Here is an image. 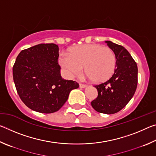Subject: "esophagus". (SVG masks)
<instances>
[{
  "instance_id": "obj_1",
  "label": "esophagus",
  "mask_w": 156,
  "mask_h": 156,
  "mask_svg": "<svg viewBox=\"0 0 156 156\" xmlns=\"http://www.w3.org/2000/svg\"><path fill=\"white\" fill-rule=\"evenodd\" d=\"M79 86H80V88H85V87H87V84H79Z\"/></svg>"
}]
</instances>
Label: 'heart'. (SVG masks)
Segmentation results:
<instances>
[{
	"label": "heart",
	"instance_id": "obj_1",
	"mask_svg": "<svg viewBox=\"0 0 156 156\" xmlns=\"http://www.w3.org/2000/svg\"><path fill=\"white\" fill-rule=\"evenodd\" d=\"M59 64L68 78H73L84 72L94 83H103L112 77L115 72L116 57L112 49L99 44H81L62 54Z\"/></svg>",
	"mask_w": 156,
	"mask_h": 156
}]
</instances>
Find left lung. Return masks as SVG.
<instances>
[{"label":"left lung","mask_w":156,"mask_h":156,"mask_svg":"<svg viewBox=\"0 0 156 156\" xmlns=\"http://www.w3.org/2000/svg\"><path fill=\"white\" fill-rule=\"evenodd\" d=\"M116 57L113 76L107 81L94 87L98 97L91 102L96 112L113 114L123 109L135 94L138 84V67L125 47L106 41Z\"/></svg>","instance_id":"left-lung-1"}]
</instances>
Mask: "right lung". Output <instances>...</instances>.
<instances>
[{
    "label": "right lung",
    "instance_id": "obj_1",
    "mask_svg": "<svg viewBox=\"0 0 156 156\" xmlns=\"http://www.w3.org/2000/svg\"><path fill=\"white\" fill-rule=\"evenodd\" d=\"M59 48L54 43L39 44L21 51L13 67L18 95L26 106L37 112L58 111L70 91L79 87L76 81L60 76Z\"/></svg>",
    "mask_w": 156,
    "mask_h": 156
}]
</instances>
